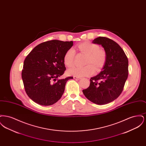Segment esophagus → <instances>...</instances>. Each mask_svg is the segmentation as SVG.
<instances>
[{"label":"esophagus","mask_w":146,"mask_h":146,"mask_svg":"<svg viewBox=\"0 0 146 146\" xmlns=\"http://www.w3.org/2000/svg\"><path fill=\"white\" fill-rule=\"evenodd\" d=\"M73 78H74V79H76V80H79V79H81V78H80V77H79V76H73Z\"/></svg>","instance_id":"1"}]
</instances>
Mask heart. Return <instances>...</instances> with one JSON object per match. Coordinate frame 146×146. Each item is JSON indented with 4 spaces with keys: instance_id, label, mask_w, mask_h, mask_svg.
Segmentation results:
<instances>
[{
    "instance_id": "b5f03b06",
    "label": "heart",
    "mask_w": 146,
    "mask_h": 146,
    "mask_svg": "<svg viewBox=\"0 0 146 146\" xmlns=\"http://www.w3.org/2000/svg\"><path fill=\"white\" fill-rule=\"evenodd\" d=\"M78 50L87 55L86 64L84 67L73 66L67 70L70 76H89L94 74L96 70L99 71L105 64L107 60V54L104 49L100 48L99 46L91 42H83L77 45ZM76 56V51L73 48L68 49L63 57L64 64L70 67L73 65Z\"/></svg>"
}]
</instances>
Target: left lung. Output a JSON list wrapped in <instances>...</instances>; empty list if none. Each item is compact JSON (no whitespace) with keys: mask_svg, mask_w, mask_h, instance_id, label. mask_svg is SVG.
Segmentation results:
<instances>
[{"mask_svg":"<svg viewBox=\"0 0 146 146\" xmlns=\"http://www.w3.org/2000/svg\"><path fill=\"white\" fill-rule=\"evenodd\" d=\"M92 42L103 46L107 60L102 70L91 78L89 87L83 92L95 104H107L117 98L123 90L129 73L128 59L119 45L110 38L99 36Z\"/></svg>","mask_w":146,"mask_h":146,"instance_id":"obj_1","label":"left lung"}]
</instances>
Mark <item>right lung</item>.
Segmentation results:
<instances>
[{"label":"right lung","mask_w":146,"mask_h":146,"mask_svg":"<svg viewBox=\"0 0 146 146\" xmlns=\"http://www.w3.org/2000/svg\"><path fill=\"white\" fill-rule=\"evenodd\" d=\"M73 43L52 40L36 46L26 57L22 78L28 97L42 106L55 104L62 97L67 82L58 77L66 70L63 57Z\"/></svg>","instance_id":"add662e5"}]
</instances>
